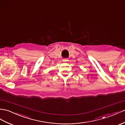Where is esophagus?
Here are the masks:
<instances>
[{
  "label": "esophagus",
  "mask_w": 125,
  "mask_h": 125,
  "mask_svg": "<svg viewBox=\"0 0 125 125\" xmlns=\"http://www.w3.org/2000/svg\"><path fill=\"white\" fill-rule=\"evenodd\" d=\"M62 61H63V62H68V59H63Z\"/></svg>",
  "instance_id": "1"
}]
</instances>
